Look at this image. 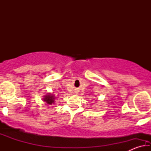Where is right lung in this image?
Listing matches in <instances>:
<instances>
[{
  "label": "right lung",
  "mask_w": 151,
  "mask_h": 151,
  "mask_svg": "<svg viewBox=\"0 0 151 151\" xmlns=\"http://www.w3.org/2000/svg\"><path fill=\"white\" fill-rule=\"evenodd\" d=\"M45 98L43 99V100L44 101H45L46 103L48 104H54L55 103V96L52 95V94H48L47 95H46L44 96Z\"/></svg>",
  "instance_id": "add662e5"
}]
</instances>
